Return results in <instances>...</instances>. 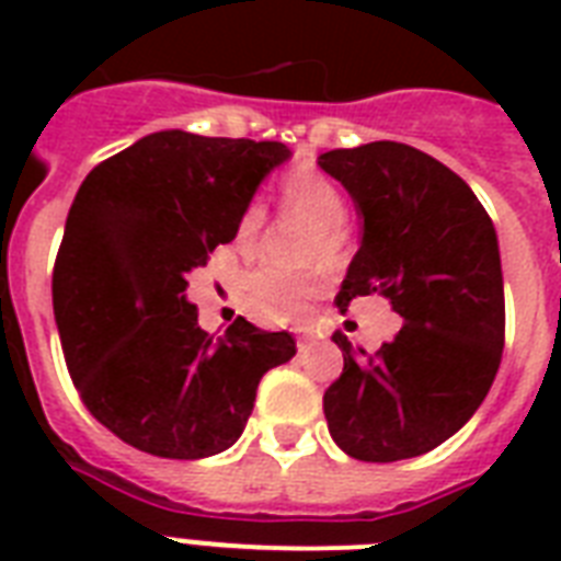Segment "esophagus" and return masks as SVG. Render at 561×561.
<instances>
[{
	"label": "esophagus",
	"mask_w": 561,
	"mask_h": 561,
	"mask_svg": "<svg viewBox=\"0 0 561 561\" xmlns=\"http://www.w3.org/2000/svg\"><path fill=\"white\" fill-rule=\"evenodd\" d=\"M311 343H314V334L302 332V334H299V337H297V346H299V352L311 350Z\"/></svg>",
	"instance_id": "34e87169"
}]
</instances>
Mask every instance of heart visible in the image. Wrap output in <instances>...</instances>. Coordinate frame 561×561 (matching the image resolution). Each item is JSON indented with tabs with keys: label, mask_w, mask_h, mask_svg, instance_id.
Here are the masks:
<instances>
[{
	"label": "heart",
	"mask_w": 561,
	"mask_h": 561,
	"mask_svg": "<svg viewBox=\"0 0 561 561\" xmlns=\"http://www.w3.org/2000/svg\"><path fill=\"white\" fill-rule=\"evenodd\" d=\"M282 203L290 215L308 220L314 236L306 244V262H323L325 267L343 262L346 255V201L341 188L332 180L323 178L314 169L290 171L282 180ZM264 227V209L259 203L244 206L238 215L236 232H232V247L238 253L250 255L259 244ZM241 294L250 308V314L259 317L262 323H297L306 320L320 297V282L314 273H288L279 267H259L247 273L241 282Z\"/></svg>",
	"instance_id": "1"
}]
</instances>
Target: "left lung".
I'll list each match as a JSON object with an SVG mask.
<instances>
[{
	"instance_id": "obj_1",
	"label": "left lung",
	"mask_w": 561,
	"mask_h": 561,
	"mask_svg": "<svg viewBox=\"0 0 561 561\" xmlns=\"http://www.w3.org/2000/svg\"><path fill=\"white\" fill-rule=\"evenodd\" d=\"M350 192L360 247L337 294L390 299L404 320L375 355L343 352L325 390L329 434L364 462L427 454L483 404L504 352V273L492 218L466 180L401 142H369L317 157Z\"/></svg>"
}]
</instances>
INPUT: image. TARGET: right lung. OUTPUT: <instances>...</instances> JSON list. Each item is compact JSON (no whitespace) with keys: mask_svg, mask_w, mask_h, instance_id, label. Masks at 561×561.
I'll return each instance as SVG.
<instances>
[{"mask_svg":"<svg viewBox=\"0 0 561 561\" xmlns=\"http://www.w3.org/2000/svg\"><path fill=\"white\" fill-rule=\"evenodd\" d=\"M288 145L160 130L87 174L66 218L51 302L66 367L101 425L139 451L203 460L244 434L288 332L238 317L203 332L186 276L229 244Z\"/></svg>","mask_w":561,"mask_h":561,"instance_id":"1","label":"right lung"}]
</instances>
